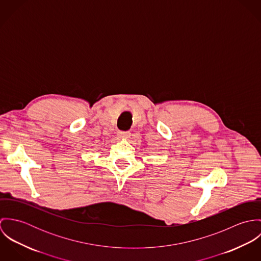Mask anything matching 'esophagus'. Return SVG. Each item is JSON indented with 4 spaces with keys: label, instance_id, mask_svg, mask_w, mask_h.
Wrapping results in <instances>:
<instances>
[{
    "label": "esophagus",
    "instance_id": "1",
    "mask_svg": "<svg viewBox=\"0 0 261 261\" xmlns=\"http://www.w3.org/2000/svg\"><path fill=\"white\" fill-rule=\"evenodd\" d=\"M118 137L121 139H128L130 137V133L129 132H118Z\"/></svg>",
    "mask_w": 261,
    "mask_h": 261
}]
</instances>
